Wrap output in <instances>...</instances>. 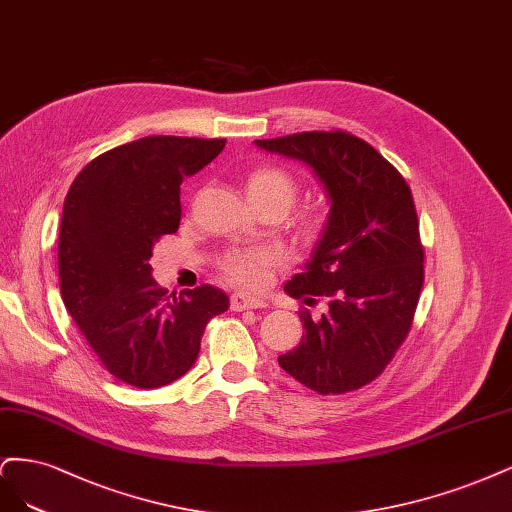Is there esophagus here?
Returning a JSON list of instances; mask_svg holds the SVG:
<instances>
[{"label": "esophagus", "mask_w": 512, "mask_h": 512, "mask_svg": "<svg viewBox=\"0 0 512 512\" xmlns=\"http://www.w3.org/2000/svg\"><path fill=\"white\" fill-rule=\"evenodd\" d=\"M266 302L251 298V295H244V293H234L232 295V310L240 312V310H251V308H263Z\"/></svg>", "instance_id": "1"}]
</instances>
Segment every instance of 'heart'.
<instances>
[{
	"label": "heart",
	"mask_w": 512,
	"mask_h": 512,
	"mask_svg": "<svg viewBox=\"0 0 512 512\" xmlns=\"http://www.w3.org/2000/svg\"><path fill=\"white\" fill-rule=\"evenodd\" d=\"M246 195L253 206L278 204L287 210L298 195V180L285 168L261 166L246 178ZM280 263L283 253L278 249H240L223 257L221 270L234 285L259 291L270 283Z\"/></svg>",
	"instance_id": "1"
}]
</instances>
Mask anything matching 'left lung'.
I'll return each instance as SVG.
<instances>
[{
	"label": "left lung",
	"instance_id": "obj_1",
	"mask_svg": "<svg viewBox=\"0 0 512 512\" xmlns=\"http://www.w3.org/2000/svg\"><path fill=\"white\" fill-rule=\"evenodd\" d=\"M268 153L304 161L329 197L315 251L285 291L308 306L325 302L298 349L278 357L295 381L321 395L361 389L383 374L406 340L423 287V246L402 174L346 131H302L255 140Z\"/></svg>",
	"mask_w": 512,
	"mask_h": 512
}]
</instances>
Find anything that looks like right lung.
Segmentation results:
<instances>
[{
    "label": "right lung",
    "mask_w": 512,
    "mask_h": 512,
    "mask_svg": "<svg viewBox=\"0 0 512 512\" xmlns=\"http://www.w3.org/2000/svg\"><path fill=\"white\" fill-rule=\"evenodd\" d=\"M225 148L223 138L148 136L87 163L65 195L59 283L93 353L138 389L189 372L227 295L202 285L174 298L151 276L153 246L180 225V183Z\"/></svg>",
    "instance_id": "obj_1"
}]
</instances>
